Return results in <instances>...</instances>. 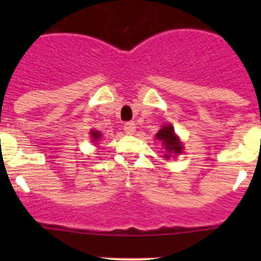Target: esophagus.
Here are the masks:
<instances>
[{
  "label": "esophagus",
  "instance_id": "esophagus-1",
  "mask_svg": "<svg viewBox=\"0 0 261 261\" xmlns=\"http://www.w3.org/2000/svg\"><path fill=\"white\" fill-rule=\"evenodd\" d=\"M123 130H125V133L128 134V135L134 134L136 131L135 122H134V121H127V122H125V125H123Z\"/></svg>",
  "mask_w": 261,
  "mask_h": 261
}]
</instances>
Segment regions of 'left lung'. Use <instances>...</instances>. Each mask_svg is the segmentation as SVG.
<instances>
[{"label": "left lung", "mask_w": 261, "mask_h": 261, "mask_svg": "<svg viewBox=\"0 0 261 261\" xmlns=\"http://www.w3.org/2000/svg\"><path fill=\"white\" fill-rule=\"evenodd\" d=\"M158 140H162L163 144H164L165 149H167V152L169 154H165V158H170V154H180L181 149V144L178 140V138L175 136L174 134V128L172 127V125H165L164 127L160 128L159 133L156 134Z\"/></svg>", "instance_id": "left-lung-1"}]
</instances>
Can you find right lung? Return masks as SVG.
<instances>
[{
  "label": "right lung",
  "instance_id": "1",
  "mask_svg": "<svg viewBox=\"0 0 261 261\" xmlns=\"http://www.w3.org/2000/svg\"><path fill=\"white\" fill-rule=\"evenodd\" d=\"M91 135H92V139H93V141L98 140V139L101 138V134H99L98 131H91Z\"/></svg>",
  "mask_w": 261,
  "mask_h": 261
}]
</instances>
